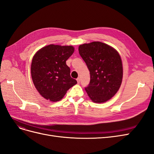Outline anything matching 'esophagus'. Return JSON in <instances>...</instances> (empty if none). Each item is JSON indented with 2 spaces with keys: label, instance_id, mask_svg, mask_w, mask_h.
I'll return each instance as SVG.
<instances>
[{
  "label": "esophagus",
  "instance_id": "obj_1",
  "mask_svg": "<svg viewBox=\"0 0 154 154\" xmlns=\"http://www.w3.org/2000/svg\"><path fill=\"white\" fill-rule=\"evenodd\" d=\"M76 81H77V82H78V83H80V78H78L76 79Z\"/></svg>",
  "mask_w": 154,
  "mask_h": 154
}]
</instances>
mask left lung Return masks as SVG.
I'll return each mask as SVG.
<instances>
[{
	"mask_svg": "<svg viewBox=\"0 0 154 154\" xmlns=\"http://www.w3.org/2000/svg\"><path fill=\"white\" fill-rule=\"evenodd\" d=\"M78 51L90 72V83L85 87L88 96L95 103L110 100L122 82L123 66L119 53L100 42L80 45Z\"/></svg>",
	"mask_w": 154,
	"mask_h": 154,
	"instance_id": "left-lung-1",
	"label": "left lung"
}]
</instances>
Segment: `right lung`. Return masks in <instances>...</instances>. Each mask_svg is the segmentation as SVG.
Returning a JSON list of instances; mask_svg holds the SVG:
<instances>
[{
    "mask_svg": "<svg viewBox=\"0 0 154 154\" xmlns=\"http://www.w3.org/2000/svg\"><path fill=\"white\" fill-rule=\"evenodd\" d=\"M72 46L49 45L37 52L32 60V82L40 94L51 101L61 100L77 83L70 75L67 60L74 53Z\"/></svg>",
    "mask_w": 154,
    "mask_h": 154,
    "instance_id": "obj_1",
    "label": "right lung"
}]
</instances>
